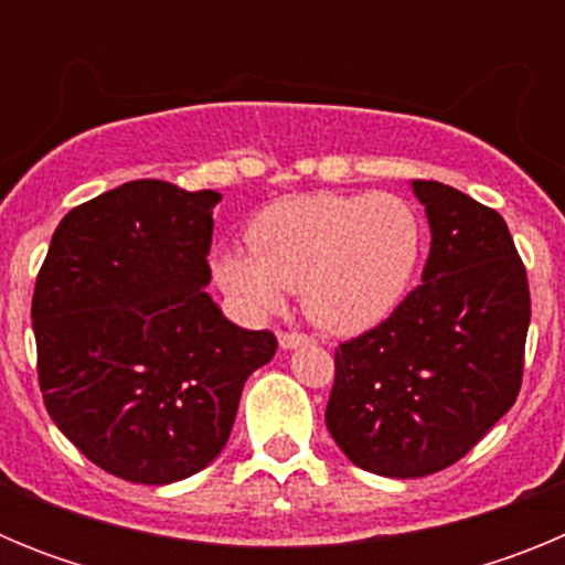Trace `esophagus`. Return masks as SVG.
<instances>
[{
	"instance_id": "1",
	"label": "esophagus",
	"mask_w": 565,
	"mask_h": 565,
	"mask_svg": "<svg viewBox=\"0 0 565 565\" xmlns=\"http://www.w3.org/2000/svg\"><path fill=\"white\" fill-rule=\"evenodd\" d=\"M308 342H311V337H306V333H297V331L279 333V348H282V351H294V348H299V344H308Z\"/></svg>"
}]
</instances>
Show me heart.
I'll return each instance as SVG.
<instances>
[{
    "mask_svg": "<svg viewBox=\"0 0 565 565\" xmlns=\"http://www.w3.org/2000/svg\"><path fill=\"white\" fill-rule=\"evenodd\" d=\"M248 250L214 259V277L239 311L266 317L297 288L317 326L359 333L411 286L422 221L398 194H299L254 217Z\"/></svg>",
    "mask_w": 565,
    "mask_h": 565,
    "instance_id": "heart-1",
    "label": "heart"
}]
</instances>
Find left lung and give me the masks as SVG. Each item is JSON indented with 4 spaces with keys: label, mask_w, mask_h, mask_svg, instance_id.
I'll list each match as a JSON object with an SVG mask.
<instances>
[{
    "label": "left lung",
    "mask_w": 565,
    "mask_h": 565,
    "mask_svg": "<svg viewBox=\"0 0 565 565\" xmlns=\"http://www.w3.org/2000/svg\"><path fill=\"white\" fill-rule=\"evenodd\" d=\"M430 221L422 286L391 317L337 348L326 424L356 467L422 478L467 456L515 404L529 279L495 209L413 181Z\"/></svg>",
    "instance_id": "8db88e82"
}]
</instances>
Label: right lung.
Segmentation results:
<instances>
[{"label":"right lung","mask_w":565,"mask_h":565,"mask_svg":"<svg viewBox=\"0 0 565 565\" xmlns=\"http://www.w3.org/2000/svg\"><path fill=\"white\" fill-rule=\"evenodd\" d=\"M217 201L167 181L109 189L64 214L36 277L44 407L124 481L161 487L212 463L243 384L277 351L206 294Z\"/></svg>","instance_id":"add662e5"}]
</instances>
